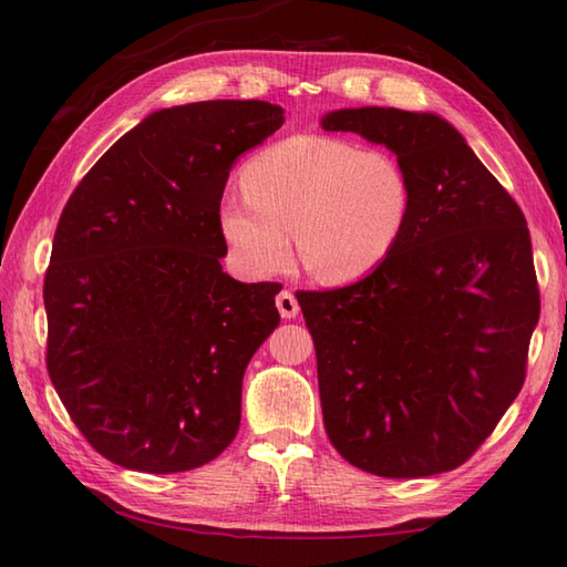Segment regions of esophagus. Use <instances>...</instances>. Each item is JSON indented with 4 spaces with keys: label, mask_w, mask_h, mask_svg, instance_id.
Segmentation results:
<instances>
[{
    "label": "esophagus",
    "mask_w": 567,
    "mask_h": 567,
    "mask_svg": "<svg viewBox=\"0 0 567 567\" xmlns=\"http://www.w3.org/2000/svg\"><path fill=\"white\" fill-rule=\"evenodd\" d=\"M275 305H277V309H280V317L282 319H295L299 315V302H297V297L290 290H282L280 295H277Z\"/></svg>",
    "instance_id": "esophagus-1"
}]
</instances>
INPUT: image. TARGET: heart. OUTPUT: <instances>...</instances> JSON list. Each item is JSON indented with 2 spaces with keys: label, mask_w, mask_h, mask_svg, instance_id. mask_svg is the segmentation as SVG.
Returning <instances> with one entry per match:
<instances>
[{
  "label": "heart",
  "mask_w": 567,
  "mask_h": 567,
  "mask_svg": "<svg viewBox=\"0 0 567 567\" xmlns=\"http://www.w3.org/2000/svg\"><path fill=\"white\" fill-rule=\"evenodd\" d=\"M246 197L221 204V234L252 277H272L292 258L321 282L372 272L400 244L412 189L400 161L331 136H292L244 165Z\"/></svg>",
  "instance_id": "heart-1"
}]
</instances>
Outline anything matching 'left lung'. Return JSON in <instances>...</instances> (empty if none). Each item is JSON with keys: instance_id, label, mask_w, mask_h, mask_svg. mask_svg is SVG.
<instances>
[{"instance_id": "8db88e82", "label": "left lung", "mask_w": 567, "mask_h": 567, "mask_svg": "<svg viewBox=\"0 0 567 567\" xmlns=\"http://www.w3.org/2000/svg\"><path fill=\"white\" fill-rule=\"evenodd\" d=\"M321 126L384 143L412 189L400 244L375 270L297 292L327 436L372 475L449 473L524 388L540 315L524 212L441 116L363 106Z\"/></svg>"}]
</instances>
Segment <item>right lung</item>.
<instances>
[{
	"instance_id": "obj_1",
	"label": "right lung",
	"mask_w": 567,
	"mask_h": 567,
	"mask_svg": "<svg viewBox=\"0 0 567 567\" xmlns=\"http://www.w3.org/2000/svg\"><path fill=\"white\" fill-rule=\"evenodd\" d=\"M282 122L258 100L161 110L72 189L43 280L45 368L106 461L185 473L236 439L240 382L280 323L282 285L221 270L219 212L234 161Z\"/></svg>"
}]
</instances>
